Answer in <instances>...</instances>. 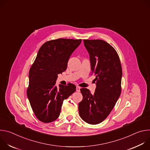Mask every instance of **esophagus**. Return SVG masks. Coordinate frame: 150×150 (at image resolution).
<instances>
[{
    "mask_svg": "<svg viewBox=\"0 0 150 150\" xmlns=\"http://www.w3.org/2000/svg\"><path fill=\"white\" fill-rule=\"evenodd\" d=\"M80 90H81V88H80L79 87L77 86V87H76V91L79 92V91H80Z\"/></svg>",
    "mask_w": 150,
    "mask_h": 150,
    "instance_id": "esophagus-1",
    "label": "esophagus"
}]
</instances>
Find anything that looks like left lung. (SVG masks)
I'll return each instance as SVG.
<instances>
[{
	"label": "left lung",
	"mask_w": 150,
	"mask_h": 150,
	"mask_svg": "<svg viewBox=\"0 0 150 150\" xmlns=\"http://www.w3.org/2000/svg\"><path fill=\"white\" fill-rule=\"evenodd\" d=\"M83 42L96 88L93 94L87 88L80 90L83 99L78 105L79 113L85 122L96 125L108 116L120 97L122 71L119 56L108 42L101 40H83Z\"/></svg>",
	"instance_id": "left-lung-1"
}]
</instances>
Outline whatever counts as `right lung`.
Masks as SVG:
<instances>
[{"label": "right lung", "mask_w": 150, "mask_h": 150, "mask_svg": "<svg viewBox=\"0 0 150 150\" xmlns=\"http://www.w3.org/2000/svg\"><path fill=\"white\" fill-rule=\"evenodd\" d=\"M81 40L59 38L49 41L39 49L29 72L27 97L38 120L50 123L60 115L64 100L76 90L74 84L56 85L57 75L66 71L72 53Z\"/></svg>", "instance_id": "1"}]
</instances>
